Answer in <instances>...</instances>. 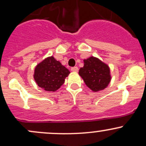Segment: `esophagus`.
I'll use <instances>...</instances> for the list:
<instances>
[{"label": "esophagus", "instance_id": "obj_1", "mask_svg": "<svg viewBox=\"0 0 146 146\" xmlns=\"http://www.w3.org/2000/svg\"><path fill=\"white\" fill-rule=\"evenodd\" d=\"M71 71L73 72H78V68L77 66H74V67H72L71 68Z\"/></svg>", "mask_w": 146, "mask_h": 146}]
</instances>
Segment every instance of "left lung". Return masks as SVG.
I'll return each instance as SVG.
<instances>
[{"label":"left lung","instance_id":"left-lung-1","mask_svg":"<svg viewBox=\"0 0 146 146\" xmlns=\"http://www.w3.org/2000/svg\"><path fill=\"white\" fill-rule=\"evenodd\" d=\"M79 75L86 85L95 92L103 90L111 81L108 66L94 57L84 60V66L80 69Z\"/></svg>","mask_w":146,"mask_h":146}]
</instances>
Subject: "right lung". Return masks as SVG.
I'll return each instance as SVG.
<instances>
[{
  "mask_svg": "<svg viewBox=\"0 0 146 146\" xmlns=\"http://www.w3.org/2000/svg\"><path fill=\"white\" fill-rule=\"evenodd\" d=\"M70 71L52 56L40 62L35 69L34 78L38 86L47 91H55L64 84Z\"/></svg>",
  "mask_w": 146,
  "mask_h": 146,
  "instance_id": "add662e5",
  "label": "right lung"
}]
</instances>
